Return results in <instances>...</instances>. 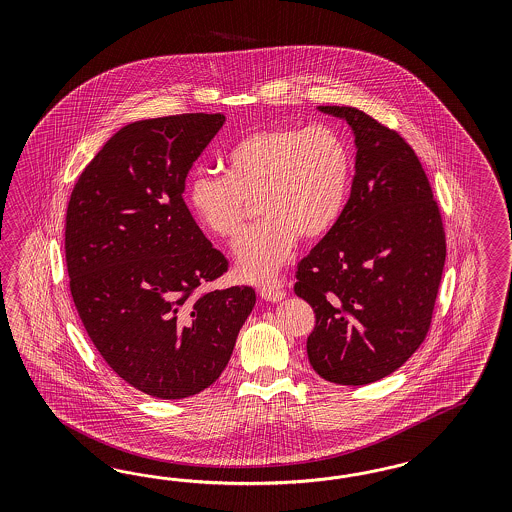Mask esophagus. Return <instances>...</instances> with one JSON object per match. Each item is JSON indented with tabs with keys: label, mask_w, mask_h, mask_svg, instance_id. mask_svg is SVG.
<instances>
[{
	"label": "esophagus",
	"mask_w": 512,
	"mask_h": 512,
	"mask_svg": "<svg viewBox=\"0 0 512 512\" xmlns=\"http://www.w3.org/2000/svg\"><path fill=\"white\" fill-rule=\"evenodd\" d=\"M259 295H261V298H264V300H268V302H279V300L285 298V291L279 289V287L268 285V287H261V289H259Z\"/></svg>",
	"instance_id": "1"
}]
</instances>
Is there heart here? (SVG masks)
Masks as SVG:
<instances>
[{
	"mask_svg": "<svg viewBox=\"0 0 512 512\" xmlns=\"http://www.w3.org/2000/svg\"><path fill=\"white\" fill-rule=\"evenodd\" d=\"M225 176L195 172L187 202L202 227L219 238L244 229L249 204L264 217L234 244L240 278H274L298 236L323 238L340 219L351 182V155L328 125H281L253 131L225 154Z\"/></svg>",
	"mask_w": 512,
	"mask_h": 512,
	"instance_id": "b5f03b06",
	"label": "heart"
}]
</instances>
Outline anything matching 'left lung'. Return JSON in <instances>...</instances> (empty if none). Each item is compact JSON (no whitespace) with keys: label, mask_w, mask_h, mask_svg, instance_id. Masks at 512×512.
<instances>
[{"label":"left lung","mask_w":512,"mask_h":512,"mask_svg":"<svg viewBox=\"0 0 512 512\" xmlns=\"http://www.w3.org/2000/svg\"><path fill=\"white\" fill-rule=\"evenodd\" d=\"M355 137V176L338 223L298 264L295 295L315 311L306 349L336 385H368L411 357L432 321L445 233L413 148L353 107H317Z\"/></svg>","instance_id":"obj_1"}]
</instances>
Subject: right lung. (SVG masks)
I'll return each instance as SVG.
<instances>
[{"label": "right lung", "mask_w": 512, "mask_h": 512, "mask_svg": "<svg viewBox=\"0 0 512 512\" xmlns=\"http://www.w3.org/2000/svg\"><path fill=\"white\" fill-rule=\"evenodd\" d=\"M223 114L125 125L78 178L65 219L71 295L90 340L140 392L182 400L210 387L255 306L251 287L204 291L229 263L184 202Z\"/></svg>", "instance_id": "add662e5"}]
</instances>
